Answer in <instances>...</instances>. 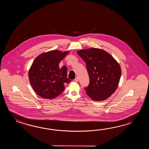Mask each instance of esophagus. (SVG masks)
Masks as SVG:
<instances>
[{"label": "esophagus", "mask_w": 149, "mask_h": 149, "mask_svg": "<svg viewBox=\"0 0 149 149\" xmlns=\"http://www.w3.org/2000/svg\"><path fill=\"white\" fill-rule=\"evenodd\" d=\"M74 81H76V82H78V81H79V78H78V77H77L76 78L74 79Z\"/></svg>", "instance_id": "34e87169"}]
</instances>
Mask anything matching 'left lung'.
Segmentation results:
<instances>
[{
  "mask_svg": "<svg viewBox=\"0 0 149 149\" xmlns=\"http://www.w3.org/2000/svg\"><path fill=\"white\" fill-rule=\"evenodd\" d=\"M77 53L86 63L90 80L85 88L87 94L95 101L109 98L117 90L120 81L119 64L107 52L100 48L81 49Z\"/></svg>",
  "mask_w": 149,
  "mask_h": 149,
  "instance_id": "left-lung-1",
  "label": "left lung"
}]
</instances>
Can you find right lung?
<instances>
[{
	"label": "right lung",
	"instance_id": "obj_1",
	"mask_svg": "<svg viewBox=\"0 0 149 149\" xmlns=\"http://www.w3.org/2000/svg\"><path fill=\"white\" fill-rule=\"evenodd\" d=\"M69 51L53 50L40 54L33 61L29 71V79L32 88L39 96L53 99L63 92L65 83L71 80L67 78V68H59Z\"/></svg>",
	"mask_w": 149,
	"mask_h": 149
}]
</instances>
